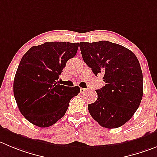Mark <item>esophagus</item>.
<instances>
[{"instance_id":"34e87169","label":"esophagus","mask_w":157,"mask_h":157,"mask_svg":"<svg viewBox=\"0 0 157 157\" xmlns=\"http://www.w3.org/2000/svg\"><path fill=\"white\" fill-rule=\"evenodd\" d=\"M86 91H87V89H85V88H80V93L83 94V93H85Z\"/></svg>"}]
</instances>
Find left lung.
<instances>
[{
    "label": "left lung",
    "instance_id": "obj_1",
    "mask_svg": "<svg viewBox=\"0 0 157 157\" xmlns=\"http://www.w3.org/2000/svg\"><path fill=\"white\" fill-rule=\"evenodd\" d=\"M80 52L95 76L101 74L105 85L96 90L98 99L89 104L92 118L102 127L121 126L138 109L143 94V73L131 50L108 41L80 43Z\"/></svg>",
    "mask_w": 157,
    "mask_h": 157
}]
</instances>
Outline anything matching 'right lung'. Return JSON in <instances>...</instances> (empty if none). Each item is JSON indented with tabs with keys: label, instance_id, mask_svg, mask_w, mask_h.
I'll return each mask as SVG.
<instances>
[{
	"label": "right lung",
	"instance_id": "1",
	"mask_svg": "<svg viewBox=\"0 0 157 157\" xmlns=\"http://www.w3.org/2000/svg\"><path fill=\"white\" fill-rule=\"evenodd\" d=\"M78 42H52L35 45L21 58L14 80V96L19 111L29 121L49 127L64 116L80 87L56 82L67 61L77 52Z\"/></svg>",
	"mask_w": 157,
	"mask_h": 157
}]
</instances>
